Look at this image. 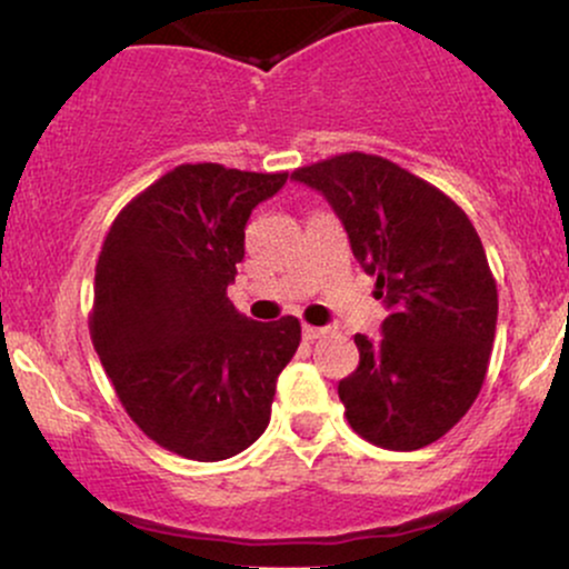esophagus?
I'll use <instances>...</instances> for the list:
<instances>
[{
  "label": "esophagus",
  "mask_w": 569,
  "mask_h": 569,
  "mask_svg": "<svg viewBox=\"0 0 569 569\" xmlns=\"http://www.w3.org/2000/svg\"><path fill=\"white\" fill-rule=\"evenodd\" d=\"M326 335H331V326H302V337L307 339V342H316V339H321Z\"/></svg>",
  "instance_id": "obj_1"
}]
</instances>
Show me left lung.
I'll list each match as a JSON object with an SVG mask.
<instances>
[{"label":"left lung","mask_w":569,"mask_h":569,"mask_svg":"<svg viewBox=\"0 0 569 569\" xmlns=\"http://www.w3.org/2000/svg\"><path fill=\"white\" fill-rule=\"evenodd\" d=\"M291 179L329 200L390 310L382 339L356 335L361 361L337 388L350 428L396 452L439 441L479 396L495 342L498 286L479 232L441 189L377 154Z\"/></svg>","instance_id":"8db88e82"}]
</instances>
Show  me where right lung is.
<instances>
[{
    "label": "right lung",
    "instance_id": "1",
    "mask_svg": "<svg viewBox=\"0 0 569 569\" xmlns=\"http://www.w3.org/2000/svg\"><path fill=\"white\" fill-rule=\"evenodd\" d=\"M286 179L187 162L117 213L98 253L93 348L130 420L187 460H227L264 433L302 339L293 316L259 323L227 297L246 221Z\"/></svg>",
    "mask_w": 569,
    "mask_h": 569
}]
</instances>
